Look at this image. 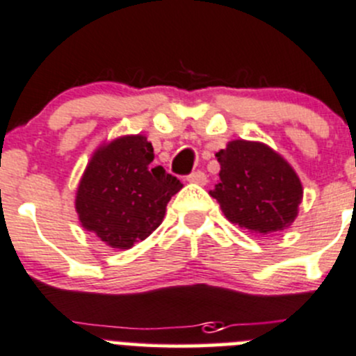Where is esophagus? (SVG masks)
<instances>
[{"label":"esophagus","instance_id":"34e87169","mask_svg":"<svg viewBox=\"0 0 356 356\" xmlns=\"http://www.w3.org/2000/svg\"><path fill=\"white\" fill-rule=\"evenodd\" d=\"M188 181L189 182H195V184H205L207 182V174L202 170H196V172H191V174L188 175Z\"/></svg>","mask_w":356,"mask_h":356}]
</instances>
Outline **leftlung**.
<instances>
[{"mask_svg": "<svg viewBox=\"0 0 356 356\" xmlns=\"http://www.w3.org/2000/svg\"><path fill=\"white\" fill-rule=\"evenodd\" d=\"M216 156L220 172L210 195L231 222L259 234L294 222L302 186L280 154L264 144L233 140Z\"/></svg>", "mask_w": 356, "mask_h": 356, "instance_id": "obj_1", "label": "left lung"}]
</instances>
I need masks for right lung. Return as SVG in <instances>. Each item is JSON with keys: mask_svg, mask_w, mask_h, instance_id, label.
<instances>
[{"mask_svg": "<svg viewBox=\"0 0 356 356\" xmlns=\"http://www.w3.org/2000/svg\"><path fill=\"white\" fill-rule=\"evenodd\" d=\"M153 146L144 136L122 137L94 154L76 195L86 231L113 248H130L160 226L182 184L160 165L153 167Z\"/></svg>", "mask_w": 356, "mask_h": 356, "instance_id": "add662e5", "label": "right lung"}]
</instances>
